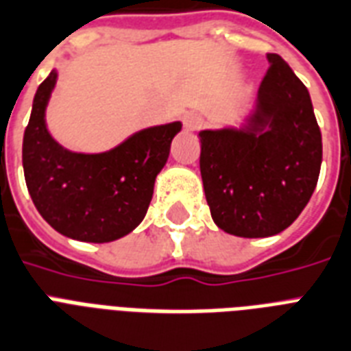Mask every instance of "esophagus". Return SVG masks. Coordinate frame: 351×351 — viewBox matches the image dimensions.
Listing matches in <instances>:
<instances>
[{"label":"esophagus","instance_id":"34e87169","mask_svg":"<svg viewBox=\"0 0 351 351\" xmlns=\"http://www.w3.org/2000/svg\"><path fill=\"white\" fill-rule=\"evenodd\" d=\"M183 124H184V130H189V132H194L197 128L203 124V119H201L197 113H186L183 117Z\"/></svg>","mask_w":351,"mask_h":351}]
</instances>
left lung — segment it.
<instances>
[{"mask_svg": "<svg viewBox=\"0 0 351 351\" xmlns=\"http://www.w3.org/2000/svg\"><path fill=\"white\" fill-rule=\"evenodd\" d=\"M240 126L201 130L199 170L214 223L227 234L286 230L319 181L322 137L308 88L278 54Z\"/></svg>", "mask_w": 351, "mask_h": 351, "instance_id": "obj_1", "label": "left lung"}]
</instances>
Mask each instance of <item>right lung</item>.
<instances>
[{
  "mask_svg": "<svg viewBox=\"0 0 351 351\" xmlns=\"http://www.w3.org/2000/svg\"><path fill=\"white\" fill-rule=\"evenodd\" d=\"M56 80L58 71L53 69L32 100L23 133L27 189L40 216L60 234L89 243L115 241L145 219L157 173L183 124L173 121L138 130L99 154L65 150L45 122Z\"/></svg>",
  "mask_w": 351,
  "mask_h": 351,
  "instance_id": "1",
  "label": "right lung"
}]
</instances>
